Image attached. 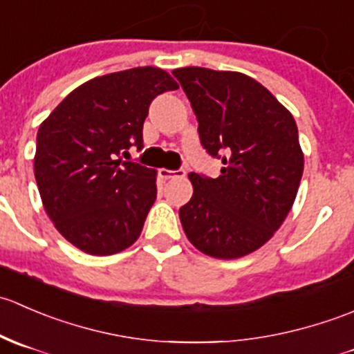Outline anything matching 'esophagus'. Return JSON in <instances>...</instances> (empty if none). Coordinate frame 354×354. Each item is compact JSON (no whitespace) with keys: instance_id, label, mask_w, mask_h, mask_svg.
Instances as JSON below:
<instances>
[{"instance_id":"1","label":"esophagus","mask_w":354,"mask_h":354,"mask_svg":"<svg viewBox=\"0 0 354 354\" xmlns=\"http://www.w3.org/2000/svg\"><path fill=\"white\" fill-rule=\"evenodd\" d=\"M159 176L162 178V180H174V178H183L185 176V169H166V167H162V169H159Z\"/></svg>"}]
</instances>
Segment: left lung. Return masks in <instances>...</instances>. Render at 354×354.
Listing matches in <instances>:
<instances>
[{
  "label": "left lung",
  "mask_w": 354,
  "mask_h": 354,
  "mask_svg": "<svg viewBox=\"0 0 354 354\" xmlns=\"http://www.w3.org/2000/svg\"><path fill=\"white\" fill-rule=\"evenodd\" d=\"M198 121L203 149L223 160L219 178L190 173L194 195L180 209L185 234L216 259H240L274 236L303 174L292 114L252 77L187 66L173 71Z\"/></svg>",
  "instance_id": "left-lung-1"
}]
</instances>
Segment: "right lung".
<instances>
[{
  "instance_id": "right-lung-1",
  "label": "right lung",
  "mask_w": 354,
  "mask_h": 354,
  "mask_svg": "<svg viewBox=\"0 0 354 354\" xmlns=\"http://www.w3.org/2000/svg\"><path fill=\"white\" fill-rule=\"evenodd\" d=\"M176 88L154 66L102 75L70 92L39 127L34 173L42 205L82 252L113 255L140 236L157 173L123 156L144 147L151 102Z\"/></svg>"
}]
</instances>
